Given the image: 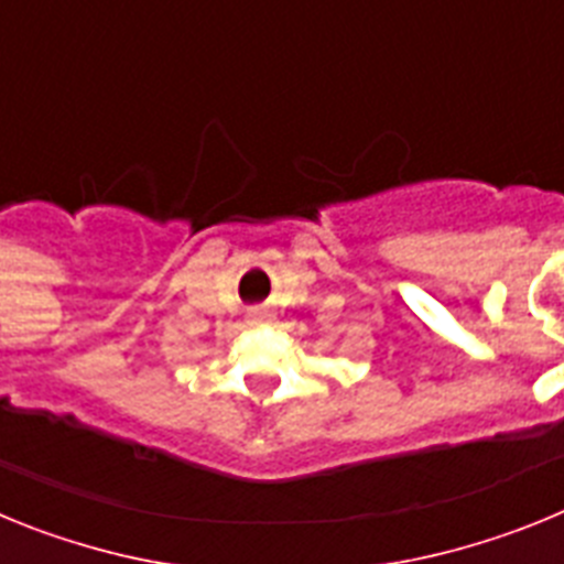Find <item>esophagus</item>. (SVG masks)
I'll use <instances>...</instances> for the list:
<instances>
[{
	"label": "esophagus",
	"instance_id": "1",
	"mask_svg": "<svg viewBox=\"0 0 564 564\" xmlns=\"http://www.w3.org/2000/svg\"><path fill=\"white\" fill-rule=\"evenodd\" d=\"M265 316V311H253V318H262Z\"/></svg>",
	"mask_w": 564,
	"mask_h": 564
}]
</instances>
